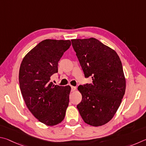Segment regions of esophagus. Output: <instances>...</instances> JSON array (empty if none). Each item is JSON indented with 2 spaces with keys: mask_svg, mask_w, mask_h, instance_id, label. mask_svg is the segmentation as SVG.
<instances>
[{
  "mask_svg": "<svg viewBox=\"0 0 146 146\" xmlns=\"http://www.w3.org/2000/svg\"><path fill=\"white\" fill-rule=\"evenodd\" d=\"M71 90L72 92H74L76 90V86H71Z\"/></svg>",
  "mask_w": 146,
  "mask_h": 146,
  "instance_id": "34e87169",
  "label": "esophagus"
}]
</instances>
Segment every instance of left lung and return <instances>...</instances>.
<instances>
[{
    "instance_id": "8db88e82",
    "label": "left lung",
    "mask_w": 146,
    "mask_h": 146,
    "mask_svg": "<svg viewBox=\"0 0 146 146\" xmlns=\"http://www.w3.org/2000/svg\"><path fill=\"white\" fill-rule=\"evenodd\" d=\"M85 78L92 83L78 86L82 100L77 108L85 122L101 126L113 118L126 90L121 61L110 47L94 38L71 40Z\"/></svg>"
}]
</instances>
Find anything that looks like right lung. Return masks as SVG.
<instances>
[{
    "label": "right lung",
    "mask_w": 146,
    "mask_h": 146,
    "mask_svg": "<svg viewBox=\"0 0 146 146\" xmlns=\"http://www.w3.org/2000/svg\"><path fill=\"white\" fill-rule=\"evenodd\" d=\"M70 40L42 41L23 59L19 70L21 93L28 109L40 122L54 126L65 118L70 86L56 85L50 78L58 61L70 47Z\"/></svg>",
    "instance_id": "1"
}]
</instances>
